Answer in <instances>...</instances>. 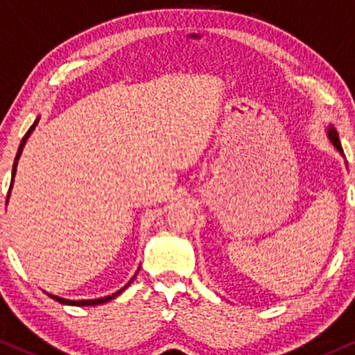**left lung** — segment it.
I'll use <instances>...</instances> for the list:
<instances>
[{"instance_id": "8db88e82", "label": "left lung", "mask_w": 355, "mask_h": 355, "mask_svg": "<svg viewBox=\"0 0 355 355\" xmlns=\"http://www.w3.org/2000/svg\"><path fill=\"white\" fill-rule=\"evenodd\" d=\"M327 135H329L331 146L337 148V150L340 152L342 155H344V150H342V146H340V139H338V133H337V130H335L334 127H331V125L329 127V130H327Z\"/></svg>"}]
</instances>
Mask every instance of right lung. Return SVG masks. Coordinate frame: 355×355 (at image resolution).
I'll return each mask as SVG.
<instances>
[{"label": "right lung", "instance_id": "right-lung-1", "mask_svg": "<svg viewBox=\"0 0 355 355\" xmlns=\"http://www.w3.org/2000/svg\"><path fill=\"white\" fill-rule=\"evenodd\" d=\"M39 120H40V116L37 118L35 121H33V125L32 127L28 128V132L25 133V137L24 139H21V142H20V147H18V152H17V157H15V164H13V171H11V182H10V191H11V188H13V179H15V174H17V164H18V159H20V155H21V152H24V147H25V144H26V140H28V137L32 135V132L35 130V127H37V123H39ZM10 191H8V198H10ZM8 201V200H6ZM140 269V268H139ZM139 269H137V272H139ZM137 272L133 274V277L130 281H128L127 284L123 286V288L121 289H118L116 293H113V295H110V296H105V298H94V300H66V298H60V296H55V295H51V293H47L49 296H51L52 300H55V301H59V303H62V304H71V306H94V304H103V303H108L110 300H113V298H116L118 295H121V293L125 291V289L128 288V286L132 284V281L135 279V276H137Z\"/></svg>", "mask_w": 355, "mask_h": 355}]
</instances>
